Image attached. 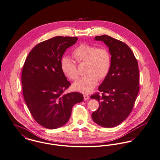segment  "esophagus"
<instances>
[{"mask_svg": "<svg viewBox=\"0 0 160 160\" xmlns=\"http://www.w3.org/2000/svg\"><path fill=\"white\" fill-rule=\"evenodd\" d=\"M83 97H84V99H85V100H88V99H89V97L88 95H86V94H85V95L83 96Z\"/></svg>", "mask_w": 160, "mask_h": 160, "instance_id": "esophagus-1", "label": "esophagus"}]
</instances>
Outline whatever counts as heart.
I'll list each match as a JSON object with an SVG mask.
<instances>
[{
    "label": "heart",
    "mask_w": 160,
    "mask_h": 160,
    "mask_svg": "<svg viewBox=\"0 0 160 160\" xmlns=\"http://www.w3.org/2000/svg\"><path fill=\"white\" fill-rule=\"evenodd\" d=\"M75 60L78 62H86V75L79 78L72 84L75 91L88 94L97 86L98 78L104 79L109 73L111 65L110 52L104 48H98L88 44H81L73 51ZM61 69L69 79L78 77L77 67L74 62L67 56L62 57Z\"/></svg>",
    "instance_id": "1"
}]
</instances>
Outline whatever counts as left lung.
I'll use <instances>...</instances> for the list:
<instances>
[{"instance_id":"1","label":"left lung","mask_w":160,"mask_h":160,"mask_svg":"<svg viewBox=\"0 0 160 160\" xmlns=\"http://www.w3.org/2000/svg\"><path fill=\"white\" fill-rule=\"evenodd\" d=\"M94 40L103 41L109 48L111 65L108 75L98 87L102 94L91 96L99 103L92 118L100 126L114 127L123 122L134 106L139 89L138 62L123 42L106 35L97 36Z\"/></svg>"}]
</instances>
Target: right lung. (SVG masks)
I'll list each match as a JSON object with an SVG mask.
<instances>
[{
    "label": "right lung",
    "instance_id": "add662e5",
    "mask_svg": "<svg viewBox=\"0 0 160 160\" xmlns=\"http://www.w3.org/2000/svg\"><path fill=\"white\" fill-rule=\"evenodd\" d=\"M77 37H56L37 44L28 55L22 72L25 102L34 119L48 129H56L69 121L75 103L83 94H65L71 83L61 69L66 50Z\"/></svg>",
    "mask_w": 160,
    "mask_h": 160
}]
</instances>
